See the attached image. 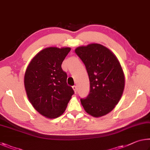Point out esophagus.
<instances>
[{
  "instance_id": "34e87169",
  "label": "esophagus",
  "mask_w": 150,
  "mask_h": 150,
  "mask_svg": "<svg viewBox=\"0 0 150 150\" xmlns=\"http://www.w3.org/2000/svg\"><path fill=\"white\" fill-rule=\"evenodd\" d=\"M72 88H73V89L74 90V92L76 93V92H77V87L75 86V85H74V86L72 87Z\"/></svg>"
}]
</instances>
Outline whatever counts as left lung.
<instances>
[{"instance_id":"left-lung-1","label":"left lung","mask_w":150,"mask_h":150,"mask_svg":"<svg viewBox=\"0 0 150 150\" xmlns=\"http://www.w3.org/2000/svg\"><path fill=\"white\" fill-rule=\"evenodd\" d=\"M85 65L90 81L87 98L81 99L85 111L93 117L109 113L122 96L125 76L117 58L103 45L91 43L75 49Z\"/></svg>"}]
</instances>
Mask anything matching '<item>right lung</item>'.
Wrapping results in <instances>:
<instances>
[{
  "instance_id": "1",
  "label": "right lung",
  "mask_w": 150,
  "mask_h": 150,
  "mask_svg": "<svg viewBox=\"0 0 150 150\" xmlns=\"http://www.w3.org/2000/svg\"><path fill=\"white\" fill-rule=\"evenodd\" d=\"M70 51V47H47L32 59L26 69L24 84L28 100L45 117L54 119L62 115L74 94L61 68Z\"/></svg>"
}]
</instances>
